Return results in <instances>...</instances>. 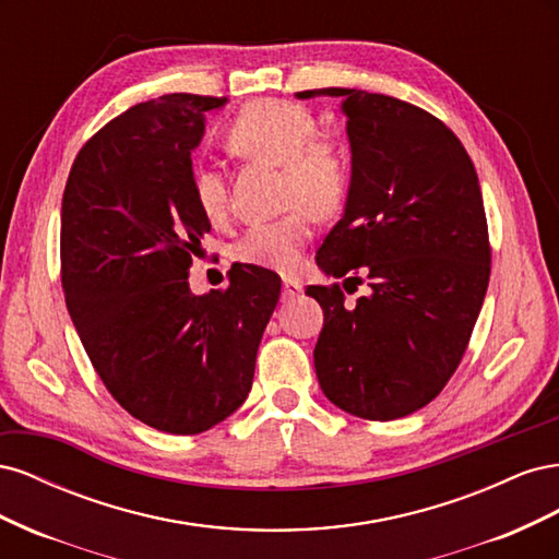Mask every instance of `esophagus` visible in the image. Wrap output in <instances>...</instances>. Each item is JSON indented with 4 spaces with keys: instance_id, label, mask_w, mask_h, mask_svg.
<instances>
[{
    "instance_id": "esophagus-1",
    "label": "esophagus",
    "mask_w": 559,
    "mask_h": 559,
    "mask_svg": "<svg viewBox=\"0 0 559 559\" xmlns=\"http://www.w3.org/2000/svg\"><path fill=\"white\" fill-rule=\"evenodd\" d=\"M302 292V284L298 277H284L282 282V300H294Z\"/></svg>"
}]
</instances>
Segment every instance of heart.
Returning a JSON list of instances; mask_svg holds the SVG:
<instances>
[{
	"label": "heart",
	"mask_w": 559,
	"mask_h": 559,
	"mask_svg": "<svg viewBox=\"0 0 559 559\" xmlns=\"http://www.w3.org/2000/svg\"><path fill=\"white\" fill-rule=\"evenodd\" d=\"M317 126L310 107L280 97L247 103L226 126L224 146L230 156L280 165L282 202L292 207L240 235L233 247L240 263L292 273L314 235L311 214L331 218L345 210L354 181L352 151L341 134ZM193 198L210 224H222L228 216V186L212 167L193 173Z\"/></svg>",
	"instance_id": "heart-1"
}]
</instances>
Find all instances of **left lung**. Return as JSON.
Instances as JSON below:
<instances>
[{
  "label": "left lung",
  "mask_w": 559,
  "mask_h": 559,
  "mask_svg": "<svg viewBox=\"0 0 559 559\" xmlns=\"http://www.w3.org/2000/svg\"><path fill=\"white\" fill-rule=\"evenodd\" d=\"M345 97L354 160L341 222L317 251L343 286H308L324 310L314 347L321 392L349 415L389 421L443 392L468 347L489 284L487 218L460 138L403 99L354 88ZM369 294L354 307L342 289Z\"/></svg>",
  "instance_id": "obj_1"
}]
</instances>
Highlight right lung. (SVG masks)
I'll list each match as a JSON object with an SVG mask.
<instances>
[{
	"mask_svg": "<svg viewBox=\"0 0 559 559\" xmlns=\"http://www.w3.org/2000/svg\"><path fill=\"white\" fill-rule=\"evenodd\" d=\"M224 103L173 93L130 107L81 146L62 195L60 277L83 349L123 411L177 436L240 408L282 289L257 265L230 270L226 289H189L210 233L191 151Z\"/></svg>",
	"mask_w": 559,
	"mask_h": 559,
	"instance_id": "right-lung-1",
	"label": "right lung"
}]
</instances>
